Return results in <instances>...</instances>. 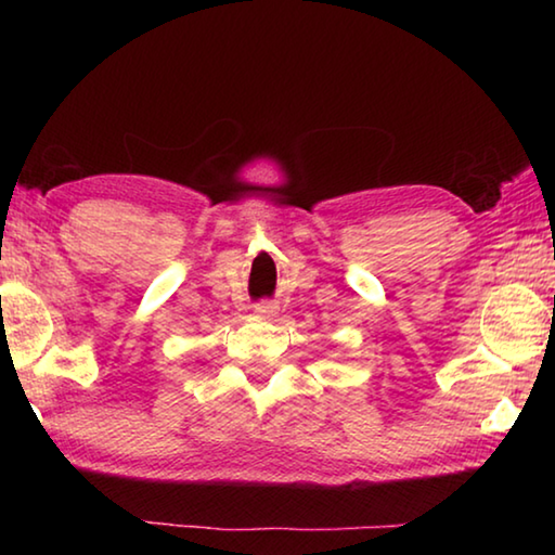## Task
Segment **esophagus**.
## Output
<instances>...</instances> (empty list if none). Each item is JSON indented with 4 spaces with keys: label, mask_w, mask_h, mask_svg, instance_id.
<instances>
[{
    "label": "esophagus",
    "mask_w": 555,
    "mask_h": 555,
    "mask_svg": "<svg viewBox=\"0 0 555 555\" xmlns=\"http://www.w3.org/2000/svg\"><path fill=\"white\" fill-rule=\"evenodd\" d=\"M255 313L261 315V318H271V315L276 313V306L271 304V300H261V304L255 306Z\"/></svg>",
    "instance_id": "34e87169"
}]
</instances>
